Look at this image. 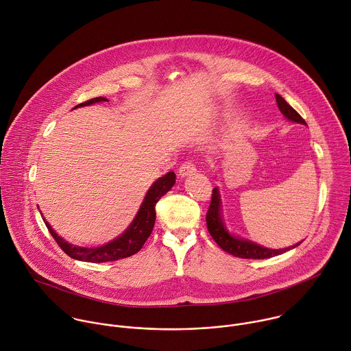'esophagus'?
Returning <instances> with one entry per match:
<instances>
[{"instance_id":"34e87169","label":"esophagus","mask_w":351,"mask_h":351,"mask_svg":"<svg viewBox=\"0 0 351 351\" xmlns=\"http://www.w3.org/2000/svg\"><path fill=\"white\" fill-rule=\"evenodd\" d=\"M195 172H197V168H195V165H194L193 161H186V162H183V164L180 165V168H179V175H180V178L190 176V175L195 173Z\"/></svg>"}]
</instances>
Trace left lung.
Wrapping results in <instances>:
<instances>
[{"mask_svg": "<svg viewBox=\"0 0 351 351\" xmlns=\"http://www.w3.org/2000/svg\"><path fill=\"white\" fill-rule=\"evenodd\" d=\"M276 102L278 106L280 109V112L283 113V116L293 121V123H298V124H304L306 125V121L300 116V113L293 109L282 95L276 94ZM206 226L208 230L212 235V238L215 239V242L227 253L239 257V258H250V260H265V258H271L279 254H283L291 249H295L297 246H300L302 243L298 242L290 247H285V249H269L265 247L263 245H258L250 239L238 237L235 234H232L224 221V216H223V202H221V195H220V190L219 187L213 189V194H212V201H210V206L209 210L206 213Z\"/></svg>", "mask_w": 351, "mask_h": 351, "instance_id": "obj_1", "label": "left lung"}]
</instances>
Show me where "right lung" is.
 <instances>
[{"mask_svg":"<svg viewBox=\"0 0 351 351\" xmlns=\"http://www.w3.org/2000/svg\"><path fill=\"white\" fill-rule=\"evenodd\" d=\"M97 102H108V98L105 97H97L93 98L87 102L76 105V108H83L88 106ZM176 182V175L171 171L165 173L164 176L158 178L147 190L135 217L130 223V226L114 239L110 242L97 246V247H84V246H77L72 245L64 238L58 237V234L51 228V226L45 220L43 221L54 238V241L58 243V246L62 249L65 254H68L71 258L77 260V261H86V263H108V261H116L120 258L130 257L135 253H138L142 246L145 245L146 239L150 237L154 221H156V204L158 199L167 194L172 186ZM42 216V213H40Z\"/></svg>","mask_w":351,"mask_h":351,"instance_id":"right-lung-1","label":"right lung"}]
</instances>
